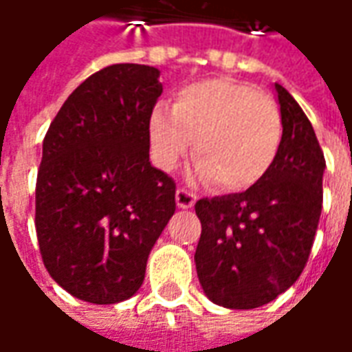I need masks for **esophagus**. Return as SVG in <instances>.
Masks as SVG:
<instances>
[{
  "label": "esophagus",
  "instance_id": "34e87169",
  "mask_svg": "<svg viewBox=\"0 0 352 352\" xmlns=\"http://www.w3.org/2000/svg\"><path fill=\"white\" fill-rule=\"evenodd\" d=\"M195 201H197V195H195V193L184 190V188H178V190H176V205L180 208H191L195 205Z\"/></svg>",
  "mask_w": 352,
  "mask_h": 352
}]
</instances>
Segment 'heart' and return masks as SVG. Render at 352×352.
I'll return each instance as SVG.
<instances>
[{
	"mask_svg": "<svg viewBox=\"0 0 352 352\" xmlns=\"http://www.w3.org/2000/svg\"><path fill=\"white\" fill-rule=\"evenodd\" d=\"M153 161L172 170L190 151L199 180L220 190L245 191L263 180L282 142V118L272 99L228 78L182 88L172 111L155 107L149 116Z\"/></svg>",
	"mask_w": 352,
	"mask_h": 352,
	"instance_id": "1",
	"label": "heart"
}]
</instances>
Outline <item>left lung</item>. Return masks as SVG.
Instances as JSON below:
<instances>
[{
    "instance_id": "1",
    "label": "left lung",
    "mask_w": 352,
    "mask_h": 352,
    "mask_svg": "<svg viewBox=\"0 0 352 352\" xmlns=\"http://www.w3.org/2000/svg\"><path fill=\"white\" fill-rule=\"evenodd\" d=\"M276 94L283 132L270 170L241 193L195 203L199 283L226 309H256L289 289L318 228L326 159L299 103L280 84Z\"/></svg>"
}]
</instances>
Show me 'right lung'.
I'll return each mask as SVG.
<instances>
[{
    "mask_svg": "<svg viewBox=\"0 0 352 352\" xmlns=\"http://www.w3.org/2000/svg\"><path fill=\"white\" fill-rule=\"evenodd\" d=\"M159 69L120 63L84 80L43 138L36 234L50 276L80 301L134 295L176 210V184L149 161Z\"/></svg>",
    "mask_w": 352,
    "mask_h": 352,
    "instance_id": "1",
    "label": "right lung"
}]
</instances>
